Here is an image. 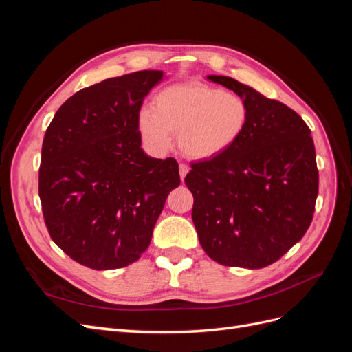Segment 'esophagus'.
<instances>
[{
  "instance_id": "obj_1",
  "label": "esophagus",
  "mask_w": 352,
  "mask_h": 352,
  "mask_svg": "<svg viewBox=\"0 0 352 352\" xmlns=\"http://www.w3.org/2000/svg\"><path fill=\"white\" fill-rule=\"evenodd\" d=\"M188 172H189V167L185 164V163H180L179 164V173H180V179H185V176L188 175Z\"/></svg>"
}]
</instances>
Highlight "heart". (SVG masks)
<instances>
[{
    "label": "heart",
    "instance_id": "heart-1",
    "mask_svg": "<svg viewBox=\"0 0 352 352\" xmlns=\"http://www.w3.org/2000/svg\"><path fill=\"white\" fill-rule=\"evenodd\" d=\"M248 105L239 95L204 83H179L160 91L153 110L144 109L138 127L145 145L155 154L172 146L194 160H207L228 151L248 124Z\"/></svg>",
    "mask_w": 352,
    "mask_h": 352
}]
</instances>
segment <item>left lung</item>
<instances>
[{"label": "left lung", "mask_w": 352, "mask_h": 352, "mask_svg": "<svg viewBox=\"0 0 352 352\" xmlns=\"http://www.w3.org/2000/svg\"><path fill=\"white\" fill-rule=\"evenodd\" d=\"M210 80L247 102L248 124L228 151L190 164L192 220L202 250L229 267L263 269L313 221L318 170L310 127L283 102L228 76Z\"/></svg>", "instance_id": "obj_1"}]
</instances>
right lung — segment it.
Returning <instances> with one entry per match:
<instances>
[{
	"label": "right lung",
	"instance_id": "obj_1",
	"mask_svg": "<svg viewBox=\"0 0 352 352\" xmlns=\"http://www.w3.org/2000/svg\"><path fill=\"white\" fill-rule=\"evenodd\" d=\"M163 72L141 70L83 88L61 105L42 142L39 198L51 239L94 270L135 263L166 198L180 185L173 157H148L138 117Z\"/></svg>",
	"mask_w": 352,
	"mask_h": 352
}]
</instances>
